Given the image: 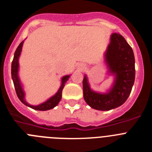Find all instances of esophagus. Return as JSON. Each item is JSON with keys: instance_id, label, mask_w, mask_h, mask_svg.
<instances>
[{"instance_id": "1", "label": "esophagus", "mask_w": 152, "mask_h": 152, "mask_svg": "<svg viewBox=\"0 0 152 152\" xmlns=\"http://www.w3.org/2000/svg\"><path fill=\"white\" fill-rule=\"evenodd\" d=\"M78 68H79V69H80V70H83L84 68H85V65H84V64H79Z\"/></svg>"}]
</instances>
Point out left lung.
<instances>
[{
    "label": "left lung",
    "instance_id": "8db88e82",
    "mask_svg": "<svg viewBox=\"0 0 152 152\" xmlns=\"http://www.w3.org/2000/svg\"><path fill=\"white\" fill-rule=\"evenodd\" d=\"M103 58L107 75L113 77L111 86L105 92L94 91L88 75H84L83 94L84 100L91 108L107 111L120 107L128 99L135 81V57L124 37L113 33Z\"/></svg>",
    "mask_w": 152,
    "mask_h": 152
}]
</instances>
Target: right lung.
I'll return each mask as SVG.
<instances>
[{
	"instance_id": "1",
	"label": "right lung",
	"mask_w": 152,
	"mask_h": 152,
	"mask_svg": "<svg viewBox=\"0 0 152 152\" xmlns=\"http://www.w3.org/2000/svg\"><path fill=\"white\" fill-rule=\"evenodd\" d=\"M23 43L24 40L17 47V50L15 51V53H14V56H13V59L11 64L12 80H13V84H14V88H15V91L16 93H17V96H18L19 100H20L24 105L30 107V108L33 109V110H36L45 111L51 110V109H53L58 104V103L61 100L62 90L65 84H66V82L68 81V80L69 79L71 75H64V76L61 77V85H60L57 92L53 96H50L49 99H47L43 103H41L40 104H38V105H31V104L28 103L27 101L26 100V93H25V91H24L23 84L21 82V80L20 78V76H19V70H20L19 59H20V56L21 52H22Z\"/></svg>"
}]
</instances>
